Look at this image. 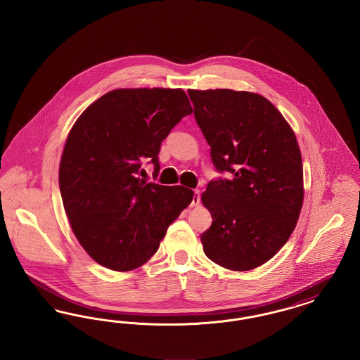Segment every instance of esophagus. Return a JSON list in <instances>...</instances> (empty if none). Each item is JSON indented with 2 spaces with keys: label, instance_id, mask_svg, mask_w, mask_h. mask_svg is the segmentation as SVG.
I'll use <instances>...</instances> for the list:
<instances>
[{
  "label": "esophagus",
  "instance_id": "1",
  "mask_svg": "<svg viewBox=\"0 0 360 360\" xmlns=\"http://www.w3.org/2000/svg\"><path fill=\"white\" fill-rule=\"evenodd\" d=\"M201 201V197H200V190H194V194H193V200H191V206H197Z\"/></svg>",
  "mask_w": 360,
  "mask_h": 360
}]
</instances>
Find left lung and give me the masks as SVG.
<instances>
[{
    "mask_svg": "<svg viewBox=\"0 0 360 360\" xmlns=\"http://www.w3.org/2000/svg\"><path fill=\"white\" fill-rule=\"evenodd\" d=\"M214 169L201 200L212 225L201 235L206 257L248 271L285 245L304 201L302 158L295 135L267 98L229 89L188 90Z\"/></svg>",
    "mask_w": 360,
    "mask_h": 360,
    "instance_id": "8db88e82",
    "label": "left lung"
}]
</instances>
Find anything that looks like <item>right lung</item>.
Here are the masks:
<instances>
[{
	"instance_id": "obj_1",
	"label": "right lung",
	"mask_w": 360,
	"mask_h": 360,
	"mask_svg": "<svg viewBox=\"0 0 360 360\" xmlns=\"http://www.w3.org/2000/svg\"><path fill=\"white\" fill-rule=\"evenodd\" d=\"M193 112L182 89H117L91 103L70 131L59 188L71 229L98 264L129 271L154 255L193 190L139 175L172 128Z\"/></svg>"
}]
</instances>
